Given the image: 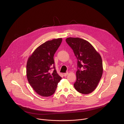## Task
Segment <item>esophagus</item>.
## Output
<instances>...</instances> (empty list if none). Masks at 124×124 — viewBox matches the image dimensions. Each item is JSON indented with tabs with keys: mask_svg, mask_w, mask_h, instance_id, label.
I'll return each instance as SVG.
<instances>
[{
	"mask_svg": "<svg viewBox=\"0 0 124 124\" xmlns=\"http://www.w3.org/2000/svg\"><path fill=\"white\" fill-rule=\"evenodd\" d=\"M68 73H69V72H66V73H64V74H63V75H64V76L65 77H66V76H67V75L68 74Z\"/></svg>",
	"mask_w": 124,
	"mask_h": 124,
	"instance_id": "obj_1",
	"label": "esophagus"
}]
</instances>
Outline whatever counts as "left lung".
I'll return each mask as SVG.
<instances>
[{"mask_svg":"<svg viewBox=\"0 0 124 124\" xmlns=\"http://www.w3.org/2000/svg\"><path fill=\"white\" fill-rule=\"evenodd\" d=\"M66 41L72 48L78 62L75 89L80 93L88 94L97 87L102 77L101 57L88 41L79 38L70 37Z\"/></svg>","mask_w":124,"mask_h":124,"instance_id":"1","label":"left lung"}]
</instances>
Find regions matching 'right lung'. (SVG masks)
Segmentation results:
<instances>
[{"mask_svg": "<svg viewBox=\"0 0 124 124\" xmlns=\"http://www.w3.org/2000/svg\"><path fill=\"white\" fill-rule=\"evenodd\" d=\"M62 41V38H58L46 41L37 47L28 58L27 80L35 91L41 96L53 95L62 79L55 69L54 60V54ZM52 68L54 70L51 72Z\"/></svg>", "mask_w": 124, "mask_h": 124, "instance_id": "add662e5", "label": "right lung"}]
</instances>
